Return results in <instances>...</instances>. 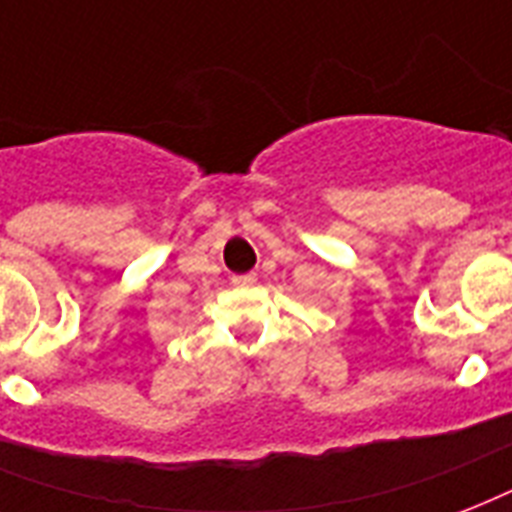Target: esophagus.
Instances as JSON below:
<instances>
[{"instance_id": "34e87169", "label": "esophagus", "mask_w": 512, "mask_h": 512, "mask_svg": "<svg viewBox=\"0 0 512 512\" xmlns=\"http://www.w3.org/2000/svg\"><path fill=\"white\" fill-rule=\"evenodd\" d=\"M232 283H235V285H253V283H256V275H253V272H248V275H235V277H232Z\"/></svg>"}]
</instances>
